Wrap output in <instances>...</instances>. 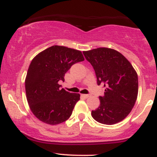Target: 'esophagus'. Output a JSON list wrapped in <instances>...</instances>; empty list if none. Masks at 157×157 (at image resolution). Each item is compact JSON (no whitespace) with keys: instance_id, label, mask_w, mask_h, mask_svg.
<instances>
[{"instance_id":"34e87169","label":"esophagus","mask_w":157,"mask_h":157,"mask_svg":"<svg viewBox=\"0 0 157 157\" xmlns=\"http://www.w3.org/2000/svg\"><path fill=\"white\" fill-rule=\"evenodd\" d=\"M82 97H84V98H88V97H89V94H82L81 95Z\"/></svg>"}]
</instances>
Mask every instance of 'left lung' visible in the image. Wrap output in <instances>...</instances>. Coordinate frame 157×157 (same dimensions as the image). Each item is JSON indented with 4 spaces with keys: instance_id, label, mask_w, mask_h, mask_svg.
Masks as SVG:
<instances>
[{
    "instance_id": "8db88e82",
    "label": "left lung",
    "mask_w": 157,
    "mask_h": 157,
    "mask_svg": "<svg viewBox=\"0 0 157 157\" xmlns=\"http://www.w3.org/2000/svg\"><path fill=\"white\" fill-rule=\"evenodd\" d=\"M94 69L97 85L105 87L100 104L91 111L96 121L113 125L131 112L138 94V77L132 65L121 53L109 48L82 52Z\"/></svg>"
}]
</instances>
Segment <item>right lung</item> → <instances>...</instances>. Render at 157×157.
<instances>
[{
    "label": "right lung",
    "instance_id": "obj_1",
    "mask_svg": "<svg viewBox=\"0 0 157 157\" xmlns=\"http://www.w3.org/2000/svg\"><path fill=\"white\" fill-rule=\"evenodd\" d=\"M83 60L80 51L61 46H52L34 57L25 88L30 109L38 120L54 125L71 117L80 95L61 89L59 82L64 81L72 65Z\"/></svg>",
    "mask_w": 157,
    "mask_h": 157
}]
</instances>
